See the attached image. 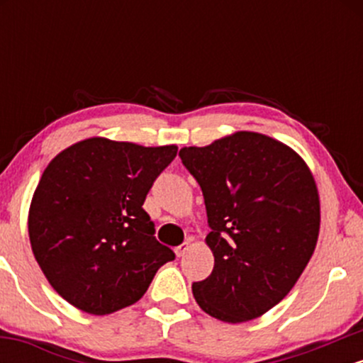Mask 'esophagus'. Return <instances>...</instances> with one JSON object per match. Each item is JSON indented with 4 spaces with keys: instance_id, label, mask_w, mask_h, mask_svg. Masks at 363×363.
I'll use <instances>...</instances> for the list:
<instances>
[{
    "instance_id": "1",
    "label": "esophagus",
    "mask_w": 363,
    "mask_h": 363,
    "mask_svg": "<svg viewBox=\"0 0 363 363\" xmlns=\"http://www.w3.org/2000/svg\"><path fill=\"white\" fill-rule=\"evenodd\" d=\"M187 249H189V244H187V242H184V244L177 245V247H176V249H174V251H176V254H177V257H181V256H184V254L187 252Z\"/></svg>"
}]
</instances>
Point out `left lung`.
I'll return each instance as SVG.
<instances>
[{"mask_svg":"<svg viewBox=\"0 0 363 363\" xmlns=\"http://www.w3.org/2000/svg\"><path fill=\"white\" fill-rule=\"evenodd\" d=\"M179 157L201 186L215 257L210 277L193 283L196 302L223 323L259 318L289 295L318 244L311 169L285 143L252 131L184 147Z\"/></svg>","mask_w":363,"mask_h":363,"instance_id":"1","label":"left lung"}]
</instances>
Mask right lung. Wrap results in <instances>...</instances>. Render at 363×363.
Wrapping results in <instances>:
<instances>
[{"instance_id":"1","label":"right lung","mask_w":363,"mask_h":363,"mask_svg":"<svg viewBox=\"0 0 363 363\" xmlns=\"http://www.w3.org/2000/svg\"><path fill=\"white\" fill-rule=\"evenodd\" d=\"M176 145L86 138L49 162L28 210L32 252L57 294L86 314L138 302L176 254L143 210Z\"/></svg>"}]
</instances>
